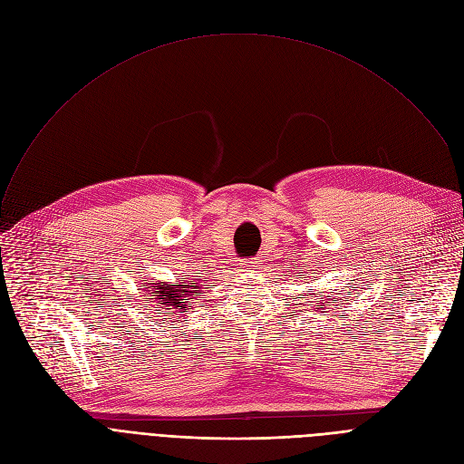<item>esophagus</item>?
Masks as SVG:
<instances>
[{"mask_svg": "<svg viewBox=\"0 0 464 464\" xmlns=\"http://www.w3.org/2000/svg\"><path fill=\"white\" fill-rule=\"evenodd\" d=\"M257 266H259V261L257 259H246L245 263H242V269H245V271H256L257 269Z\"/></svg>", "mask_w": 464, "mask_h": 464, "instance_id": "1", "label": "esophagus"}]
</instances>
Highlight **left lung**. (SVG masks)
<instances>
[{"label": "left lung", "mask_w": 464, "mask_h": 464, "mask_svg": "<svg viewBox=\"0 0 464 464\" xmlns=\"http://www.w3.org/2000/svg\"><path fill=\"white\" fill-rule=\"evenodd\" d=\"M322 294H324V291H320V297L324 299V295H322ZM318 306H320V310H325V304H324V303H318Z\"/></svg>", "instance_id": "8db88e82"}]
</instances>
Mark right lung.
I'll use <instances>...</instances> for the list:
<instances>
[{"mask_svg": "<svg viewBox=\"0 0 464 464\" xmlns=\"http://www.w3.org/2000/svg\"><path fill=\"white\" fill-rule=\"evenodd\" d=\"M201 278H191V280H180V282H158L154 285H150V294H156L154 297L160 301V304L167 306L165 314L173 315L177 310L188 312V304L189 299H193V295L198 294L201 289L199 282ZM170 320V318H169Z\"/></svg>", "mask_w": 464, "mask_h": 464, "instance_id": "right-lung-1", "label": "right lung"}]
</instances>
